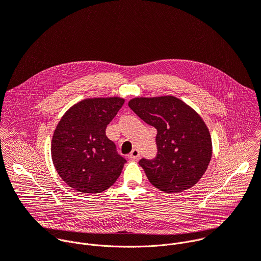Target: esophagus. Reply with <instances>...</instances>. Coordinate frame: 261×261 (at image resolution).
<instances>
[{
  "label": "esophagus",
  "mask_w": 261,
  "mask_h": 261,
  "mask_svg": "<svg viewBox=\"0 0 261 261\" xmlns=\"http://www.w3.org/2000/svg\"><path fill=\"white\" fill-rule=\"evenodd\" d=\"M139 156H140V153H139V151L137 150V148H133L132 152L128 155V157H129L130 159H133V160L138 159V158H139Z\"/></svg>",
  "instance_id": "obj_1"
}]
</instances>
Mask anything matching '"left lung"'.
I'll return each instance as SVG.
<instances>
[{"instance_id": "1", "label": "left lung", "mask_w": 261, "mask_h": 261, "mask_svg": "<svg viewBox=\"0 0 261 261\" xmlns=\"http://www.w3.org/2000/svg\"><path fill=\"white\" fill-rule=\"evenodd\" d=\"M128 105L157 129V157L139 161L148 180L166 193L192 188L207 169L213 153L211 134L201 117L173 96L135 97Z\"/></svg>"}]
</instances>
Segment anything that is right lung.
I'll list each match as a JSON object with an SVG mask.
<instances>
[{
	"label": "right lung",
	"instance_id": "obj_1",
	"mask_svg": "<svg viewBox=\"0 0 261 261\" xmlns=\"http://www.w3.org/2000/svg\"><path fill=\"white\" fill-rule=\"evenodd\" d=\"M125 102L121 97L87 98L72 105L58 123L51 159L62 179L77 192L101 193L120 176L126 160L105 134Z\"/></svg>",
	"mask_w": 261,
	"mask_h": 261
}]
</instances>
